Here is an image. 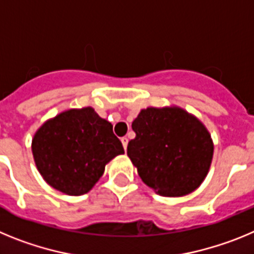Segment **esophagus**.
Masks as SVG:
<instances>
[{"instance_id":"obj_1","label":"esophagus","mask_w":254,"mask_h":254,"mask_svg":"<svg viewBox=\"0 0 254 254\" xmlns=\"http://www.w3.org/2000/svg\"><path fill=\"white\" fill-rule=\"evenodd\" d=\"M121 141H122V145H123V147H125V150L127 149V145H128V138L122 137L121 138Z\"/></svg>"}]
</instances>
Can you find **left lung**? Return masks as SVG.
Returning a JSON list of instances; mask_svg holds the SVG:
<instances>
[{
	"label": "left lung",
	"instance_id": "left-lung-1",
	"mask_svg": "<svg viewBox=\"0 0 254 254\" xmlns=\"http://www.w3.org/2000/svg\"><path fill=\"white\" fill-rule=\"evenodd\" d=\"M127 155L146 186L164 197L192 193L207 176L214 142L206 126L177 105L141 109Z\"/></svg>",
	"mask_w": 254,
	"mask_h": 254
}]
</instances>
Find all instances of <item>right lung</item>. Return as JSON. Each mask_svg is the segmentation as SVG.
Instances as JSON below:
<instances>
[{
	"label": "right lung",
	"instance_id": "obj_1",
	"mask_svg": "<svg viewBox=\"0 0 254 254\" xmlns=\"http://www.w3.org/2000/svg\"><path fill=\"white\" fill-rule=\"evenodd\" d=\"M38 172L68 196L87 193L117 155L125 154L113 126L94 108L67 109L40 126L31 141Z\"/></svg>",
	"mask_w": 254,
	"mask_h": 254
}]
</instances>
